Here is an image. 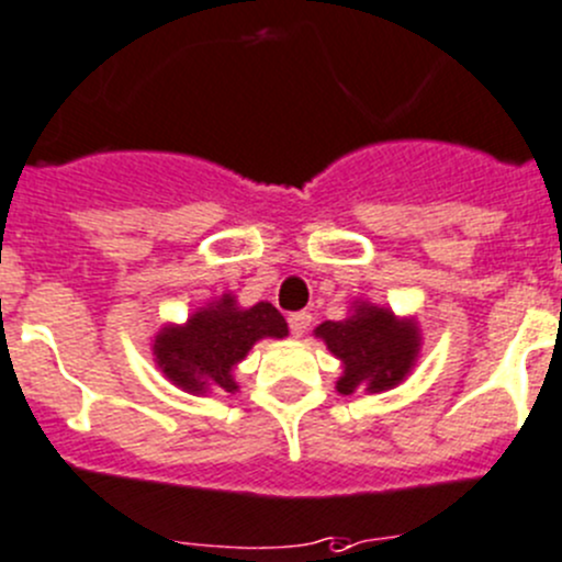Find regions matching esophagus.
<instances>
[{
  "mask_svg": "<svg viewBox=\"0 0 562 562\" xmlns=\"http://www.w3.org/2000/svg\"><path fill=\"white\" fill-rule=\"evenodd\" d=\"M310 321H313V315H310V313H291V315H288V326H291V335L302 337L304 331H307Z\"/></svg>",
  "mask_w": 562,
  "mask_h": 562,
  "instance_id": "1",
  "label": "esophagus"
}]
</instances>
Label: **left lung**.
Returning <instances> with one entry per match:
<instances>
[{"label": "left lung", "instance_id": "obj_1", "mask_svg": "<svg viewBox=\"0 0 562 562\" xmlns=\"http://www.w3.org/2000/svg\"><path fill=\"white\" fill-rule=\"evenodd\" d=\"M315 337L326 342L342 362L337 392H384L401 384L419 353V329L414 318H397L384 307L353 302V313L342 321H324Z\"/></svg>", "mask_w": 562, "mask_h": 562}]
</instances>
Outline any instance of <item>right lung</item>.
<instances>
[{
    "label": "right lung",
    "mask_w": 562,
    "mask_h": 562,
    "mask_svg": "<svg viewBox=\"0 0 562 562\" xmlns=\"http://www.w3.org/2000/svg\"><path fill=\"white\" fill-rule=\"evenodd\" d=\"M288 324L269 302L238 307L225 293L200 307L183 326H165L154 340V357L161 373L181 390L203 395L209 390L236 392L233 368L263 337H285Z\"/></svg>",
    "instance_id": "right-lung-1"
}]
</instances>
